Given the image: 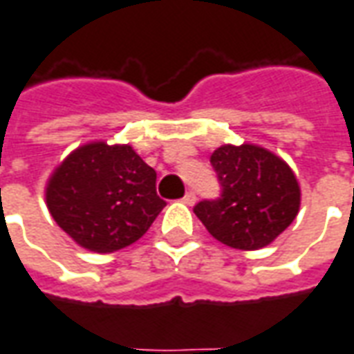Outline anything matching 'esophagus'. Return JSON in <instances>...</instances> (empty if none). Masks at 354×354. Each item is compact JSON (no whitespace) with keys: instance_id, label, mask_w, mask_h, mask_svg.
<instances>
[{"instance_id":"obj_1","label":"esophagus","mask_w":354,"mask_h":354,"mask_svg":"<svg viewBox=\"0 0 354 354\" xmlns=\"http://www.w3.org/2000/svg\"><path fill=\"white\" fill-rule=\"evenodd\" d=\"M183 202H185V204H189V206H192V204L196 202V194H194L192 191H189L185 196H183Z\"/></svg>"}]
</instances>
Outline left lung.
<instances>
[{
	"instance_id": "8db88e82",
	"label": "left lung",
	"mask_w": 354,
	"mask_h": 354,
	"mask_svg": "<svg viewBox=\"0 0 354 354\" xmlns=\"http://www.w3.org/2000/svg\"><path fill=\"white\" fill-rule=\"evenodd\" d=\"M221 194L194 206L196 218L219 243L239 250H258L293 223L301 189L291 167L254 145H225L212 153Z\"/></svg>"
}]
</instances>
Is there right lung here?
<instances>
[{"instance_id": "1", "label": "right lung", "mask_w": 354, "mask_h": 354, "mask_svg": "<svg viewBox=\"0 0 354 354\" xmlns=\"http://www.w3.org/2000/svg\"><path fill=\"white\" fill-rule=\"evenodd\" d=\"M51 218L92 252H115L145 235L165 206L156 171L129 145L90 142L69 153L46 187Z\"/></svg>"}]
</instances>
